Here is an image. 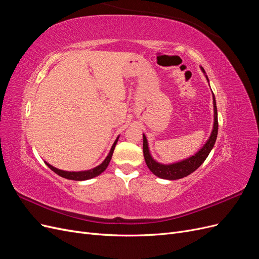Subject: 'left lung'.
<instances>
[{"label":"left lung","mask_w":259,"mask_h":259,"mask_svg":"<svg viewBox=\"0 0 259 259\" xmlns=\"http://www.w3.org/2000/svg\"><path fill=\"white\" fill-rule=\"evenodd\" d=\"M200 68L202 70V72L204 73L206 80L209 84L208 77L204 71V69H203V67H200ZM213 106H214V123H213V130H211L210 136L208 137L206 143L203 145V147L200 149V150L195 152L193 155L189 156V158L184 159L178 162H174V163H168V164L158 162L156 160H154L153 156L151 155L150 150H149V144H148L147 137L145 134H143V137H144L143 147H144L145 161L149 169H150L155 176H158L159 178H162V179H167V180H176V179L184 178L193 173L194 170H197L201 166V164L206 160L209 152L211 151V149H213L215 145L217 133H218L217 107H216V100H215L214 94H213Z\"/></svg>","instance_id":"1"}]
</instances>
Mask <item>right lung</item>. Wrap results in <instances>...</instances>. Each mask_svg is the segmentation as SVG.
I'll return each instance as SVG.
<instances>
[{"label": "right lung", "mask_w": 259, "mask_h": 259, "mask_svg": "<svg viewBox=\"0 0 259 259\" xmlns=\"http://www.w3.org/2000/svg\"><path fill=\"white\" fill-rule=\"evenodd\" d=\"M119 137L117 136L116 139L114 140V143L110 149V151H109L108 155L106 156V159L101 162L99 165H97L96 167L94 168H91V169H88V170H79V171H68V170H62V169H58L56 167H54L53 165H51L50 163L45 162L46 165H48L53 171H55L57 175H59L60 177H64V178H67V179H70V180H77V182H82V180H88V179H92L94 177H96L98 175H100L103 171H105V169L108 167L109 163H110V160L112 158V154H113V151H114V148H115V145L117 143V140H119Z\"/></svg>", "instance_id": "right-lung-1"}]
</instances>
